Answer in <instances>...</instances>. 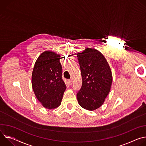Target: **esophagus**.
Here are the masks:
<instances>
[{
	"label": "esophagus",
	"instance_id": "34e87169",
	"mask_svg": "<svg viewBox=\"0 0 146 146\" xmlns=\"http://www.w3.org/2000/svg\"><path fill=\"white\" fill-rule=\"evenodd\" d=\"M68 81H69V83L70 85H72V83H73V80H72V79L69 80Z\"/></svg>",
	"mask_w": 146,
	"mask_h": 146
}]
</instances>
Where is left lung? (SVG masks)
Listing matches in <instances>:
<instances>
[{"mask_svg": "<svg viewBox=\"0 0 146 146\" xmlns=\"http://www.w3.org/2000/svg\"><path fill=\"white\" fill-rule=\"evenodd\" d=\"M77 56L82 80L77 94L78 103L86 110H95L103 105L110 91L111 71L105 56L97 50L87 48Z\"/></svg>", "mask_w": 146, "mask_h": 146, "instance_id": "1", "label": "left lung"}]
</instances>
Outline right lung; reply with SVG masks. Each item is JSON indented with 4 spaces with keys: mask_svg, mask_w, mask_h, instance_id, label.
<instances>
[{
    "mask_svg": "<svg viewBox=\"0 0 146 146\" xmlns=\"http://www.w3.org/2000/svg\"><path fill=\"white\" fill-rule=\"evenodd\" d=\"M60 56L46 51L37 59L32 74V88L38 100L46 109L60 106L66 86L62 78Z\"/></svg>",
    "mask_w": 146,
    "mask_h": 146,
    "instance_id": "right-lung-1",
    "label": "right lung"
}]
</instances>
